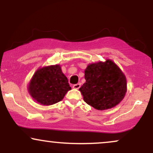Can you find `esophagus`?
Instances as JSON below:
<instances>
[{
  "instance_id": "esophagus-1",
  "label": "esophagus",
  "mask_w": 153,
  "mask_h": 153,
  "mask_svg": "<svg viewBox=\"0 0 153 153\" xmlns=\"http://www.w3.org/2000/svg\"><path fill=\"white\" fill-rule=\"evenodd\" d=\"M80 87V83H77V84H75V85H73V88L74 89H79Z\"/></svg>"
}]
</instances>
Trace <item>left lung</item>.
<instances>
[{"instance_id": "1", "label": "left lung", "mask_w": 153, "mask_h": 153, "mask_svg": "<svg viewBox=\"0 0 153 153\" xmlns=\"http://www.w3.org/2000/svg\"><path fill=\"white\" fill-rule=\"evenodd\" d=\"M85 79L79 91L84 101L97 110L116 106L127 93L125 75L111 59L89 64L85 70Z\"/></svg>"}]
</instances>
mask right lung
<instances>
[{
	"label": "right lung",
	"mask_w": 153,
	"mask_h": 153,
	"mask_svg": "<svg viewBox=\"0 0 153 153\" xmlns=\"http://www.w3.org/2000/svg\"><path fill=\"white\" fill-rule=\"evenodd\" d=\"M71 89L59 65L36 70L28 85V92L35 101L50 106L62 101Z\"/></svg>",
	"instance_id": "1"
}]
</instances>
